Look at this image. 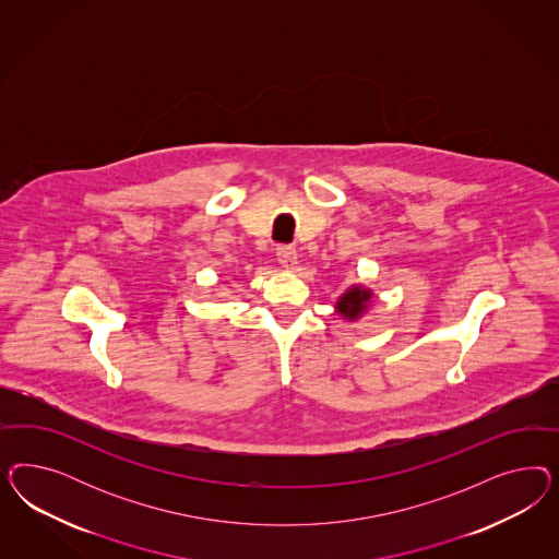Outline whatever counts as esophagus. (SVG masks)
Masks as SVG:
<instances>
[{
  "label": "esophagus",
  "mask_w": 559,
  "mask_h": 559,
  "mask_svg": "<svg viewBox=\"0 0 559 559\" xmlns=\"http://www.w3.org/2000/svg\"><path fill=\"white\" fill-rule=\"evenodd\" d=\"M276 258H278L281 266L287 269V271H293V269L297 266V252H295V248H290V246L276 248Z\"/></svg>",
  "instance_id": "1"
}]
</instances>
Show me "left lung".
Returning a JSON list of instances; mask_svg holds the SVG:
<instances>
[{"label":"left lung","mask_w":559,"mask_h":559,"mask_svg":"<svg viewBox=\"0 0 559 559\" xmlns=\"http://www.w3.org/2000/svg\"><path fill=\"white\" fill-rule=\"evenodd\" d=\"M372 290L365 285H350L338 297V301L334 305V311L338 313L342 320L346 322H356L360 320L372 304Z\"/></svg>","instance_id":"left-lung-1"}]
</instances>
